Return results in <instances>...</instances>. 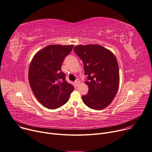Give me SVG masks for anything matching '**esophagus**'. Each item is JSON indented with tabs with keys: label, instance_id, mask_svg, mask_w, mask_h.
<instances>
[{
	"label": "esophagus",
	"instance_id": "obj_1",
	"mask_svg": "<svg viewBox=\"0 0 152 152\" xmlns=\"http://www.w3.org/2000/svg\"><path fill=\"white\" fill-rule=\"evenodd\" d=\"M79 83H80V81H79V80H78V79H76V80H75V82H74L75 85L76 86H78V85Z\"/></svg>",
	"mask_w": 152,
	"mask_h": 152
}]
</instances>
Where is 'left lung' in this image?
Returning <instances> with one entry per match:
<instances>
[{"label":"left lung","instance_id":"obj_1","mask_svg":"<svg viewBox=\"0 0 152 152\" xmlns=\"http://www.w3.org/2000/svg\"><path fill=\"white\" fill-rule=\"evenodd\" d=\"M81 59L89 87L82 100L88 107L102 110L112 102L118 90L119 67L116 58L109 50L98 45H78L74 48Z\"/></svg>","mask_w":152,"mask_h":152}]
</instances>
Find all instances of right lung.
Returning <instances> with one entry per match:
<instances>
[{
    "mask_svg": "<svg viewBox=\"0 0 152 152\" xmlns=\"http://www.w3.org/2000/svg\"><path fill=\"white\" fill-rule=\"evenodd\" d=\"M74 45H49L33 57L29 68L31 88L39 102L45 107L56 109L68 101L74 86L66 80L61 70L65 57Z\"/></svg>",
    "mask_w": 152,
    "mask_h": 152,
    "instance_id": "1",
    "label": "right lung"
}]
</instances>
